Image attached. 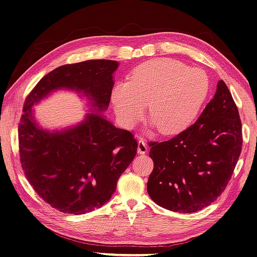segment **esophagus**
Listing matches in <instances>:
<instances>
[{"label": "esophagus", "mask_w": 257, "mask_h": 257, "mask_svg": "<svg viewBox=\"0 0 257 257\" xmlns=\"http://www.w3.org/2000/svg\"><path fill=\"white\" fill-rule=\"evenodd\" d=\"M148 152V144L145 143L142 138H138V153L145 154Z\"/></svg>", "instance_id": "esophagus-1"}]
</instances>
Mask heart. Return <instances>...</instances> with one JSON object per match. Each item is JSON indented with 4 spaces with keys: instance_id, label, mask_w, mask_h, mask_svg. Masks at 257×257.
<instances>
[{
    "instance_id": "b5f03b06",
    "label": "heart",
    "mask_w": 257,
    "mask_h": 257,
    "mask_svg": "<svg viewBox=\"0 0 257 257\" xmlns=\"http://www.w3.org/2000/svg\"><path fill=\"white\" fill-rule=\"evenodd\" d=\"M208 93L209 78L203 71L158 58L139 65L129 82L117 83L111 99L123 127H134L142 118L148 102L153 126L163 135H175L195 121Z\"/></svg>"
}]
</instances>
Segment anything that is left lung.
I'll return each mask as SVG.
<instances>
[{
    "mask_svg": "<svg viewBox=\"0 0 257 257\" xmlns=\"http://www.w3.org/2000/svg\"><path fill=\"white\" fill-rule=\"evenodd\" d=\"M154 169L148 193L158 206L194 213L224 192L242 146V128L223 80L197 121L171 140L150 143Z\"/></svg>",
    "mask_w": 257,
    "mask_h": 257,
    "instance_id": "8db88e82",
    "label": "left lung"
}]
</instances>
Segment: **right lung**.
Instances as JSON below:
<instances>
[{"label": "right lung", "instance_id": "right-lung-1", "mask_svg": "<svg viewBox=\"0 0 257 257\" xmlns=\"http://www.w3.org/2000/svg\"><path fill=\"white\" fill-rule=\"evenodd\" d=\"M118 65L104 59L62 65L44 76L25 102L18 128L21 166L43 200L65 214H84L106 203L137 154L133 134L102 114ZM58 90L78 93L88 113L76 125L49 131L33 107Z\"/></svg>", "mask_w": 257, "mask_h": 257}]
</instances>
